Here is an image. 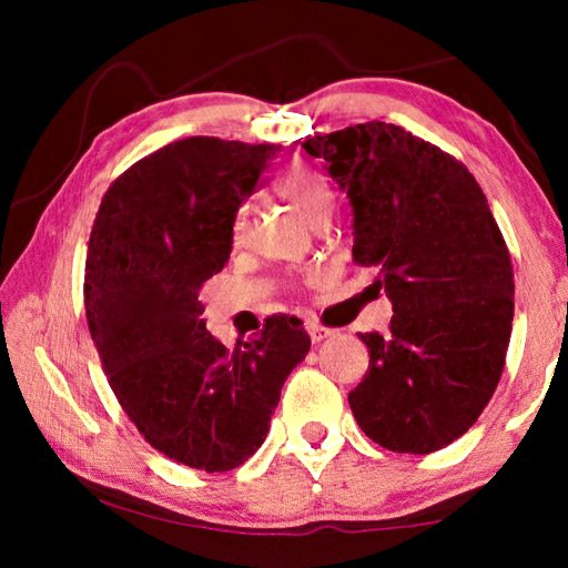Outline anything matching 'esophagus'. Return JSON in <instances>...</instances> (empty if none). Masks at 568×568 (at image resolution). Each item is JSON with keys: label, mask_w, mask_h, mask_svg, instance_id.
Here are the masks:
<instances>
[{"label": "esophagus", "mask_w": 568, "mask_h": 568, "mask_svg": "<svg viewBox=\"0 0 568 568\" xmlns=\"http://www.w3.org/2000/svg\"><path fill=\"white\" fill-rule=\"evenodd\" d=\"M307 335H311L313 343H321L325 338H331L333 331L331 328H323V325H318V323H307Z\"/></svg>", "instance_id": "obj_1"}]
</instances>
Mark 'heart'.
<instances>
[{
	"instance_id": "b5f03b06",
	"label": "heart",
	"mask_w": 568,
	"mask_h": 568,
	"mask_svg": "<svg viewBox=\"0 0 568 568\" xmlns=\"http://www.w3.org/2000/svg\"><path fill=\"white\" fill-rule=\"evenodd\" d=\"M275 190L281 192L285 200L301 210V213L311 220V223H318L321 217H331L335 207V192L328 178L321 175L318 170L295 165L281 172V178L275 180ZM235 243H243L247 235V210H240L235 220Z\"/></svg>"
}]
</instances>
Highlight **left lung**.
Here are the masks:
<instances>
[{"instance_id":"left-lung-1","label":"left lung","mask_w":568,"mask_h":568,"mask_svg":"<svg viewBox=\"0 0 568 568\" xmlns=\"http://www.w3.org/2000/svg\"><path fill=\"white\" fill-rule=\"evenodd\" d=\"M353 207V261L376 267L388 333H361L371 365L348 403L363 434L434 454L478 420L501 378L514 267L476 178L398 124L363 122L305 140Z\"/></svg>"}]
</instances>
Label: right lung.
Instances as JSON below:
<instances>
[{"label":"right lung","instance_id":"add662e5","mask_svg":"<svg viewBox=\"0 0 568 568\" xmlns=\"http://www.w3.org/2000/svg\"><path fill=\"white\" fill-rule=\"evenodd\" d=\"M281 150L170 142L112 182L92 225L84 311L114 396L152 448L207 474L261 448L285 378L311 351L287 315L233 351L200 318V287L223 271L237 210Z\"/></svg>","mask_w":568,"mask_h":568}]
</instances>
